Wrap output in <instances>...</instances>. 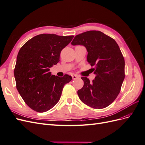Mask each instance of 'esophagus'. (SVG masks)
Listing matches in <instances>:
<instances>
[{
    "label": "esophagus",
    "instance_id": "esophagus-1",
    "mask_svg": "<svg viewBox=\"0 0 145 145\" xmlns=\"http://www.w3.org/2000/svg\"><path fill=\"white\" fill-rule=\"evenodd\" d=\"M72 79L75 80V79H76V78H78V76H77V75H76V74H74V75L72 76Z\"/></svg>",
    "mask_w": 145,
    "mask_h": 145
}]
</instances>
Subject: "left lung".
Returning a JSON list of instances; mask_svg holds the SVG:
<instances>
[{
	"mask_svg": "<svg viewBox=\"0 0 145 145\" xmlns=\"http://www.w3.org/2000/svg\"><path fill=\"white\" fill-rule=\"evenodd\" d=\"M72 45L85 46L87 61L94 67L95 79L82 77L84 82L78 90L83 103L94 109H102L111 105L119 94L125 78V59L114 39L100 31H88L78 34Z\"/></svg>",
	"mask_w": 145,
	"mask_h": 145,
	"instance_id": "left-lung-1",
	"label": "left lung"
}]
</instances>
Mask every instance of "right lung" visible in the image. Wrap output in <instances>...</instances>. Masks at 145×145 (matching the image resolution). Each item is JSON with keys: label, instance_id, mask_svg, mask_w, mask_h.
<instances>
[{"label": "right lung", "instance_id": "add662e5", "mask_svg": "<svg viewBox=\"0 0 145 145\" xmlns=\"http://www.w3.org/2000/svg\"><path fill=\"white\" fill-rule=\"evenodd\" d=\"M74 36L42 34L29 39L21 47L14 70L16 88L25 103L33 110L44 112L53 108L65 84L72 77H59L50 68L59 62L60 52Z\"/></svg>", "mask_w": 145, "mask_h": 145}]
</instances>
